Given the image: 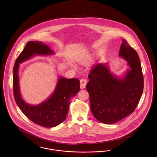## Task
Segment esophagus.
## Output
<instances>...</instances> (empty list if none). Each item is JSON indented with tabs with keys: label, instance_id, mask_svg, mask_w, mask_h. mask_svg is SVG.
<instances>
[{
	"label": "esophagus",
	"instance_id": "1",
	"mask_svg": "<svg viewBox=\"0 0 157 157\" xmlns=\"http://www.w3.org/2000/svg\"><path fill=\"white\" fill-rule=\"evenodd\" d=\"M87 80L85 78H82L80 80V88L81 89H84L86 87V85L87 84Z\"/></svg>",
	"mask_w": 157,
	"mask_h": 157
}]
</instances>
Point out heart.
<instances>
[{"label": "heart", "instance_id": "obj_1", "mask_svg": "<svg viewBox=\"0 0 157 157\" xmlns=\"http://www.w3.org/2000/svg\"><path fill=\"white\" fill-rule=\"evenodd\" d=\"M90 57H88V59H90Z\"/></svg>", "mask_w": 157, "mask_h": 157}]
</instances>
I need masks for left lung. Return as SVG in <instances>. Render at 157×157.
<instances>
[{
	"label": "left lung",
	"mask_w": 157,
	"mask_h": 157,
	"mask_svg": "<svg viewBox=\"0 0 157 157\" xmlns=\"http://www.w3.org/2000/svg\"><path fill=\"white\" fill-rule=\"evenodd\" d=\"M119 56L127 62L128 68L121 75L111 72L108 63H98L89 74L86 90L90 109L99 121L115 123L134 111L143 94L144 80L139 57L124 39Z\"/></svg>",
	"instance_id": "1"
}]
</instances>
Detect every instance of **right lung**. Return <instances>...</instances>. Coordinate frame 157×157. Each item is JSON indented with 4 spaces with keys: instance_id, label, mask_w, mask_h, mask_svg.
<instances>
[{
    "instance_id": "1",
    "label": "right lung",
    "mask_w": 157,
    "mask_h": 157,
    "mask_svg": "<svg viewBox=\"0 0 157 157\" xmlns=\"http://www.w3.org/2000/svg\"><path fill=\"white\" fill-rule=\"evenodd\" d=\"M55 52L50 46L39 41H29L16 60L13 68V91L16 104L33 122L45 128H53L62 123L67 115L71 99L80 91L77 78L59 76L52 94L42 103L33 105L23 99L19 86L20 64L36 56H48Z\"/></svg>"
}]
</instances>
